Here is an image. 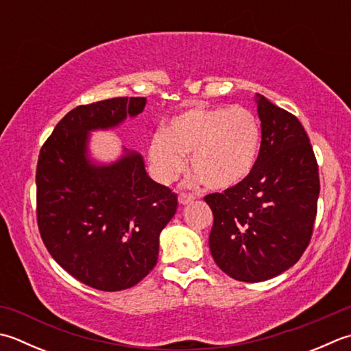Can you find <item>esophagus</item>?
Masks as SVG:
<instances>
[{
	"label": "esophagus",
	"mask_w": 351,
	"mask_h": 351,
	"mask_svg": "<svg viewBox=\"0 0 351 351\" xmlns=\"http://www.w3.org/2000/svg\"><path fill=\"white\" fill-rule=\"evenodd\" d=\"M178 201H180L181 205H187V204L195 201V196L193 195H187V193H181L180 196H178Z\"/></svg>",
	"instance_id": "34e87169"
}]
</instances>
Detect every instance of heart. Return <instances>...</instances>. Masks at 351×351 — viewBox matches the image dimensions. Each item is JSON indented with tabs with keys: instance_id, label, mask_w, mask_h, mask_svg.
<instances>
[{
	"instance_id": "b5f03b06",
	"label": "heart",
	"mask_w": 351,
	"mask_h": 351,
	"mask_svg": "<svg viewBox=\"0 0 351 351\" xmlns=\"http://www.w3.org/2000/svg\"><path fill=\"white\" fill-rule=\"evenodd\" d=\"M262 128L250 109L196 106L176 115L155 135L149 160L156 180L170 182L185 169V155L196 180L216 191L234 189L256 167Z\"/></svg>"
}]
</instances>
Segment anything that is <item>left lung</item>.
<instances>
[{
	"label": "left lung",
	"mask_w": 351,
	"mask_h": 351,
	"mask_svg": "<svg viewBox=\"0 0 351 351\" xmlns=\"http://www.w3.org/2000/svg\"><path fill=\"white\" fill-rule=\"evenodd\" d=\"M262 146L252 173L204 199L215 216L210 251L231 278L258 283L280 276L311 242L319 196L318 164L295 115L257 94Z\"/></svg>",
	"instance_id": "1"
}]
</instances>
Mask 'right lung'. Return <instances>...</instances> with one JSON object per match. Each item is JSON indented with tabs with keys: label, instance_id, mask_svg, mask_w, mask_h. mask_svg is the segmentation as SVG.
I'll return each instance as SVG.
<instances>
[{
	"label": "right lung",
	"instance_id": "1",
	"mask_svg": "<svg viewBox=\"0 0 351 351\" xmlns=\"http://www.w3.org/2000/svg\"><path fill=\"white\" fill-rule=\"evenodd\" d=\"M144 97H115L74 108L39 152L36 215L51 257L94 289H129L154 269L160 234L178 197L150 180L141 154L123 147L119 160L94 162L89 134L143 112Z\"/></svg>",
	"mask_w": 351,
	"mask_h": 351
}]
</instances>
